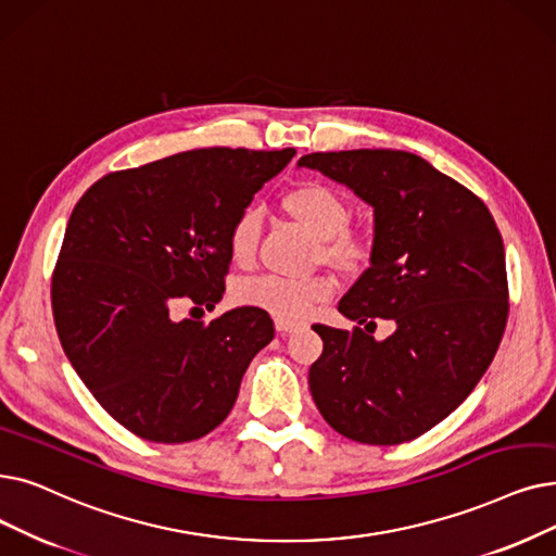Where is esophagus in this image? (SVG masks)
Segmentation results:
<instances>
[{"label":"esophagus","instance_id":"1","mask_svg":"<svg viewBox=\"0 0 556 556\" xmlns=\"http://www.w3.org/2000/svg\"><path fill=\"white\" fill-rule=\"evenodd\" d=\"M275 329L279 333H291V331H298L300 329V323H286V320H275Z\"/></svg>","mask_w":556,"mask_h":556}]
</instances>
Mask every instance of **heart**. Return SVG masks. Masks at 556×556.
I'll use <instances>...</instances> for the list:
<instances>
[{
    "label": "heart",
    "instance_id": "b5f03b06",
    "mask_svg": "<svg viewBox=\"0 0 556 556\" xmlns=\"http://www.w3.org/2000/svg\"><path fill=\"white\" fill-rule=\"evenodd\" d=\"M281 208L311 238L318 240V254L336 268H356L368 256V248L358 236L345 231L350 223V206L341 192L333 188L306 181L291 188L281 198ZM258 243V215L248 208L238 215L229 229V256L236 265H250ZM333 283L327 277L286 279L261 275L243 279L236 286V302L265 311L275 320L298 323L311 306L331 295Z\"/></svg>",
    "mask_w": 556,
    "mask_h": 556
}]
</instances>
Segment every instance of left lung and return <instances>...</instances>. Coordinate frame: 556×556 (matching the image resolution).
Here are the masks:
<instances>
[{"instance_id": "1", "label": "left lung", "mask_w": 556, "mask_h": 556, "mask_svg": "<svg viewBox=\"0 0 556 556\" xmlns=\"http://www.w3.org/2000/svg\"><path fill=\"white\" fill-rule=\"evenodd\" d=\"M375 211L370 268L338 302L352 331L313 325L323 354L308 389L323 418L366 445L418 439L484 377L509 316L500 229L475 192L402 150L313 152L298 161ZM377 317L396 331L375 342Z\"/></svg>"}]
</instances>
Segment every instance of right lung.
I'll return each instance as SVG.
<instances>
[{
    "label": "right lung",
    "mask_w": 556,
    "mask_h": 556,
    "mask_svg": "<svg viewBox=\"0 0 556 556\" xmlns=\"http://www.w3.org/2000/svg\"><path fill=\"white\" fill-rule=\"evenodd\" d=\"M293 156L190 150L102 177L72 211L52 277L56 331L92 397L136 437L188 443L213 431L275 338L252 306L211 323L173 311L223 300L229 229Z\"/></svg>",
    "instance_id": "right-lung-1"
}]
</instances>
